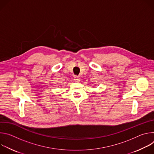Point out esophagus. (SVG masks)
<instances>
[{"instance_id": "34e87169", "label": "esophagus", "mask_w": 154, "mask_h": 154, "mask_svg": "<svg viewBox=\"0 0 154 154\" xmlns=\"http://www.w3.org/2000/svg\"><path fill=\"white\" fill-rule=\"evenodd\" d=\"M74 80H75V82H79L80 81V79L78 76H75V77H74Z\"/></svg>"}]
</instances>
